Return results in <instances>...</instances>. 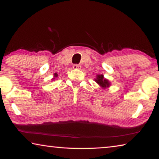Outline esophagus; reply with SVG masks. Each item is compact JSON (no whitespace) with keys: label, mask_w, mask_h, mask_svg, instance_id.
Wrapping results in <instances>:
<instances>
[{"label":"esophagus","mask_w":159,"mask_h":159,"mask_svg":"<svg viewBox=\"0 0 159 159\" xmlns=\"http://www.w3.org/2000/svg\"><path fill=\"white\" fill-rule=\"evenodd\" d=\"M73 69H81V66L79 65V64H74Z\"/></svg>","instance_id":"obj_1"}]
</instances>
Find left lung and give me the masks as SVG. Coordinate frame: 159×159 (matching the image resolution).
<instances>
[{"label": "left lung", "instance_id": "1", "mask_svg": "<svg viewBox=\"0 0 159 159\" xmlns=\"http://www.w3.org/2000/svg\"><path fill=\"white\" fill-rule=\"evenodd\" d=\"M94 80L98 83V84L100 86L101 88L102 89H106V88H108L111 85V83H110L108 79H105L104 77V75L102 74H98L97 76Z\"/></svg>", "mask_w": 159, "mask_h": 159}]
</instances>
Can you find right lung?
<instances>
[{
    "mask_svg": "<svg viewBox=\"0 0 159 159\" xmlns=\"http://www.w3.org/2000/svg\"><path fill=\"white\" fill-rule=\"evenodd\" d=\"M58 77V74L57 73H55L54 74V76H53V78L52 79V80H55V79H57V78Z\"/></svg>",
    "mask_w": 159,
    "mask_h": 159,
    "instance_id": "add662e5",
    "label": "right lung"
}]
</instances>
